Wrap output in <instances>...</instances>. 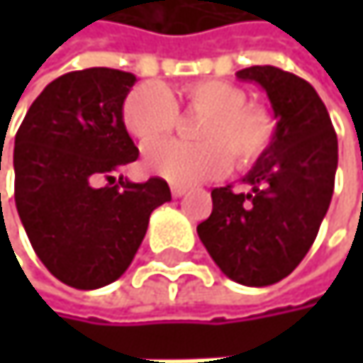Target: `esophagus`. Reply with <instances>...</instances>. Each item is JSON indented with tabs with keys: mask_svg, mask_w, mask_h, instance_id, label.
I'll return each mask as SVG.
<instances>
[{
	"mask_svg": "<svg viewBox=\"0 0 363 363\" xmlns=\"http://www.w3.org/2000/svg\"><path fill=\"white\" fill-rule=\"evenodd\" d=\"M170 191H172V197H182V195L186 193V186H182V184H172Z\"/></svg>",
	"mask_w": 363,
	"mask_h": 363,
	"instance_id": "34e87169",
	"label": "esophagus"
}]
</instances>
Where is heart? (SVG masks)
Wrapping results in <instances>:
<instances>
[{
  "mask_svg": "<svg viewBox=\"0 0 363 363\" xmlns=\"http://www.w3.org/2000/svg\"><path fill=\"white\" fill-rule=\"evenodd\" d=\"M184 103L191 111L206 113L197 128L201 143L189 145L166 138L177 121L179 107L174 96L162 84L136 86L123 103V125L147 149L143 166L149 174L174 184L216 179L233 164L238 168L254 166L273 145L275 121L264 107L246 105V92L229 82L201 79L189 84Z\"/></svg>",
  "mask_w": 363,
  "mask_h": 363,
  "instance_id": "obj_1",
  "label": "heart"
}]
</instances>
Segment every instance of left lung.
I'll use <instances>...</instances> for the list:
<instances>
[{
  "instance_id": "obj_1",
  "label": "left lung",
  "mask_w": 363,
  "mask_h": 363,
  "mask_svg": "<svg viewBox=\"0 0 363 363\" xmlns=\"http://www.w3.org/2000/svg\"><path fill=\"white\" fill-rule=\"evenodd\" d=\"M238 79L267 92L275 138L242 179L248 191H212V214L197 235L229 279L262 288L290 275L313 246L334 193L338 140L326 105L303 77L256 65Z\"/></svg>"
}]
</instances>
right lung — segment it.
Listing matches in <instances>:
<instances>
[{
	"label": "right lung",
	"instance_id": "obj_1",
	"mask_svg": "<svg viewBox=\"0 0 363 363\" xmlns=\"http://www.w3.org/2000/svg\"><path fill=\"white\" fill-rule=\"evenodd\" d=\"M134 84L132 73L107 67L65 73L43 88L16 132L18 216L45 269L77 290L121 277L151 212L172 199L157 177L113 184V174L138 157L123 125Z\"/></svg>",
	"mask_w": 363,
	"mask_h": 363
}]
</instances>
